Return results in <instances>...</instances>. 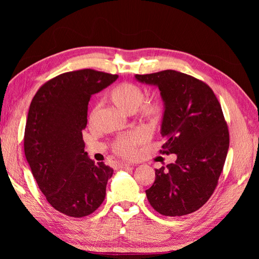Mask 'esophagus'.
Listing matches in <instances>:
<instances>
[{
	"mask_svg": "<svg viewBox=\"0 0 259 259\" xmlns=\"http://www.w3.org/2000/svg\"><path fill=\"white\" fill-rule=\"evenodd\" d=\"M128 166H131L130 164H127V163H115L114 164V168L115 169H120V168H125V167H128Z\"/></svg>",
	"mask_w": 259,
	"mask_h": 259,
	"instance_id": "obj_1",
	"label": "esophagus"
}]
</instances>
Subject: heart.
Returning <instances> with one entry per match:
<instances>
[{
    "instance_id": "obj_1",
    "label": "heart",
    "mask_w": 259,
    "mask_h": 259,
    "mask_svg": "<svg viewBox=\"0 0 259 259\" xmlns=\"http://www.w3.org/2000/svg\"><path fill=\"white\" fill-rule=\"evenodd\" d=\"M112 103L126 113H134L147 124L155 126L158 125L164 113L163 104L159 99H145V92L140 86L123 82L116 86L110 94ZM99 106L94 108L92 115L96 113ZM146 139L145 134L140 132H132L115 139L112 144V151L122 158H131L137 152V149Z\"/></svg>"
}]
</instances>
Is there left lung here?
Segmentation results:
<instances>
[{
  "mask_svg": "<svg viewBox=\"0 0 259 259\" xmlns=\"http://www.w3.org/2000/svg\"><path fill=\"white\" fill-rule=\"evenodd\" d=\"M156 85L165 105L161 134L162 154L177 160L155 169L146 190L151 206L164 216H183L203 206L213 194L229 148V131L222 106L209 86L175 70L136 74Z\"/></svg>",
  "mask_w": 259,
  "mask_h": 259,
  "instance_id": "1",
  "label": "left lung"
}]
</instances>
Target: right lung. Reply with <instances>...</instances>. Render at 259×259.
I'll return each mask as SVG.
<instances>
[{
  "instance_id": "1",
  "label": "right lung",
  "mask_w": 259,
  "mask_h": 259,
  "mask_svg": "<svg viewBox=\"0 0 259 259\" xmlns=\"http://www.w3.org/2000/svg\"><path fill=\"white\" fill-rule=\"evenodd\" d=\"M117 77L94 69L65 72L44 83L31 101L23 137L26 159L46 200L67 216H89L105 200L113 169L90 159L82 131L91 96Z\"/></svg>"
}]
</instances>
